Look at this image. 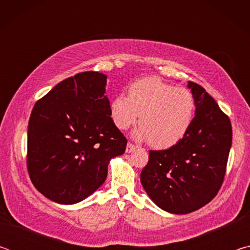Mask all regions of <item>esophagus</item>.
<instances>
[{
  "label": "esophagus",
  "instance_id": "esophagus-1",
  "mask_svg": "<svg viewBox=\"0 0 250 250\" xmlns=\"http://www.w3.org/2000/svg\"><path fill=\"white\" fill-rule=\"evenodd\" d=\"M137 146L135 145H133V143H131V142H128V145H126V149H125V151L128 152V153H130V152H133L135 149H137Z\"/></svg>",
  "mask_w": 250,
  "mask_h": 250
}]
</instances>
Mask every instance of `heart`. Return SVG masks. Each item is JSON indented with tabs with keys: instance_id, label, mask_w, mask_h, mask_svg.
<instances>
[{
	"instance_id": "heart-1",
	"label": "heart",
	"mask_w": 250,
	"mask_h": 250,
	"mask_svg": "<svg viewBox=\"0 0 250 250\" xmlns=\"http://www.w3.org/2000/svg\"><path fill=\"white\" fill-rule=\"evenodd\" d=\"M196 103L185 88H176L158 77H146L129 87L128 97L117 96L110 104L113 124L129 129L139 120L137 137L154 147L166 149L185 137L193 124Z\"/></svg>"
}]
</instances>
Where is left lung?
<instances>
[{
  "label": "left lung",
  "instance_id": "8db88e82",
  "mask_svg": "<svg viewBox=\"0 0 250 250\" xmlns=\"http://www.w3.org/2000/svg\"><path fill=\"white\" fill-rule=\"evenodd\" d=\"M196 110L185 137L170 149L149 152L141 183L160 208L188 214L217 195L231 146L230 120L200 84L188 82Z\"/></svg>",
  "mask_w": 250,
  "mask_h": 250
}]
</instances>
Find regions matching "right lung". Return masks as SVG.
<instances>
[{
    "label": "right lung",
    "mask_w": 250,
    "mask_h": 250,
    "mask_svg": "<svg viewBox=\"0 0 250 250\" xmlns=\"http://www.w3.org/2000/svg\"><path fill=\"white\" fill-rule=\"evenodd\" d=\"M107 76L83 71L36 101L27 130V171L49 200L75 204L100 188L126 139L110 115Z\"/></svg>",
    "instance_id": "1"
}]
</instances>
